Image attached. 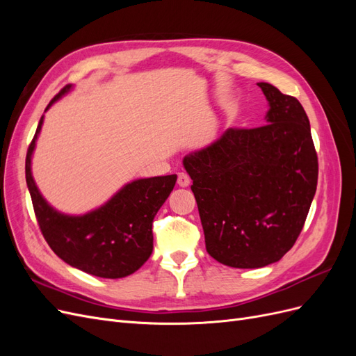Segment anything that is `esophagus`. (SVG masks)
<instances>
[{
  "label": "esophagus",
  "instance_id": "1",
  "mask_svg": "<svg viewBox=\"0 0 356 356\" xmlns=\"http://www.w3.org/2000/svg\"><path fill=\"white\" fill-rule=\"evenodd\" d=\"M190 177L187 174H184V172H179L178 174V186L179 187H188L190 186Z\"/></svg>",
  "mask_w": 356,
  "mask_h": 356
}]
</instances>
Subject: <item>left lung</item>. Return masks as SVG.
<instances>
[{
  "label": "left lung",
  "mask_w": 356,
  "mask_h": 356,
  "mask_svg": "<svg viewBox=\"0 0 356 356\" xmlns=\"http://www.w3.org/2000/svg\"><path fill=\"white\" fill-rule=\"evenodd\" d=\"M267 124L230 127L184 159L208 254L236 268L272 264L303 230L318 184V156L297 98L258 83Z\"/></svg>",
  "instance_id": "obj_1"
}]
</instances>
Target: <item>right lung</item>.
<instances>
[{
  "instance_id": "1",
  "label": "right lung",
  "mask_w": 356,
  "mask_h": 356,
  "mask_svg": "<svg viewBox=\"0 0 356 356\" xmlns=\"http://www.w3.org/2000/svg\"><path fill=\"white\" fill-rule=\"evenodd\" d=\"M68 89L70 86H65L47 108ZM41 124L42 117L28 147L25 175L46 242L63 261L89 275L106 279L132 275L153 252V220L174 190L177 175L134 181L99 209L83 217L62 215L41 197L31 175V156Z\"/></svg>"
}]
</instances>
